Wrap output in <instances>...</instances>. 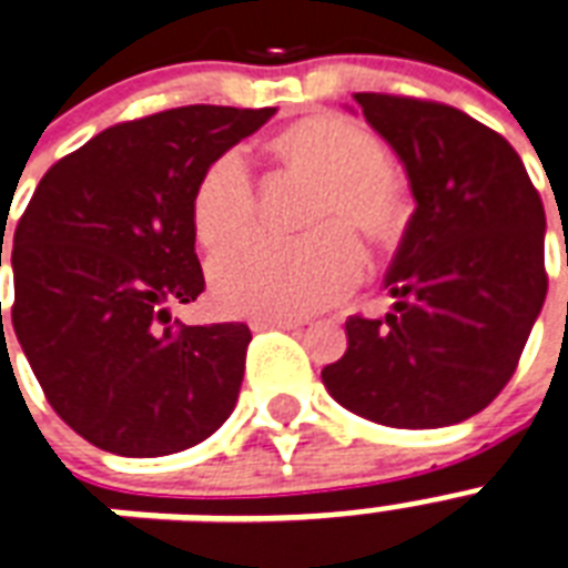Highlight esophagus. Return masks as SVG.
<instances>
[{"instance_id": "obj_1", "label": "esophagus", "mask_w": 568, "mask_h": 568, "mask_svg": "<svg viewBox=\"0 0 568 568\" xmlns=\"http://www.w3.org/2000/svg\"><path fill=\"white\" fill-rule=\"evenodd\" d=\"M298 320H287V316H254L252 328L254 332H263V328H298Z\"/></svg>"}]
</instances>
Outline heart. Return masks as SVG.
Masks as SVG:
<instances>
[{
	"label": "heart",
	"mask_w": 568,
	"mask_h": 568,
	"mask_svg": "<svg viewBox=\"0 0 568 568\" xmlns=\"http://www.w3.org/2000/svg\"><path fill=\"white\" fill-rule=\"evenodd\" d=\"M270 153L290 171L320 180L307 222L316 231L296 240L254 234L231 245L210 266L219 302L236 314L302 316L332 305L358 284L362 245L346 227L388 248L408 224L403 180L385 165V148L358 121L314 112L270 139ZM257 189L236 151L206 162L192 189V227L206 248L231 243L254 222Z\"/></svg>",
	"instance_id": "1"
}]
</instances>
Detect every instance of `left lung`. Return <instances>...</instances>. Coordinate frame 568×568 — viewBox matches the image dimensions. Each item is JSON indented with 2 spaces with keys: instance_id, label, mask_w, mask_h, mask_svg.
Returning <instances> with one entry per match:
<instances>
[{
  "instance_id": "8db88e82",
  "label": "left lung",
  "mask_w": 568,
  "mask_h": 568,
  "mask_svg": "<svg viewBox=\"0 0 568 568\" xmlns=\"http://www.w3.org/2000/svg\"><path fill=\"white\" fill-rule=\"evenodd\" d=\"M406 162L415 213L385 287V320H346L328 394L397 429L468 420L507 388L548 293L542 197L516 148L438 100L353 94Z\"/></svg>"
}]
</instances>
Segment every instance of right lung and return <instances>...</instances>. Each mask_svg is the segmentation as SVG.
Masks as SVG:
<instances>
[{
  "label": "right lung",
  "instance_id": "right-lung-1",
  "mask_svg": "<svg viewBox=\"0 0 568 568\" xmlns=\"http://www.w3.org/2000/svg\"><path fill=\"white\" fill-rule=\"evenodd\" d=\"M272 115L180 105L109 126L61 156L20 215L17 341L55 415L100 450H186L234 412L248 325L171 323L169 305L204 293L197 174Z\"/></svg>",
  "mask_w": 568,
  "mask_h": 568
}]
</instances>
